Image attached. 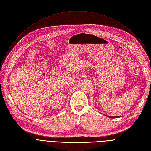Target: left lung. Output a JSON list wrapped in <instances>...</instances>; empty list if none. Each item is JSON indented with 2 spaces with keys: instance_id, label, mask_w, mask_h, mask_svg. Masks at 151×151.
<instances>
[{
  "instance_id": "obj_1",
  "label": "left lung",
  "mask_w": 151,
  "mask_h": 151,
  "mask_svg": "<svg viewBox=\"0 0 151 151\" xmlns=\"http://www.w3.org/2000/svg\"><path fill=\"white\" fill-rule=\"evenodd\" d=\"M108 117H109V118H118V117H119L120 116H108Z\"/></svg>"
}]
</instances>
